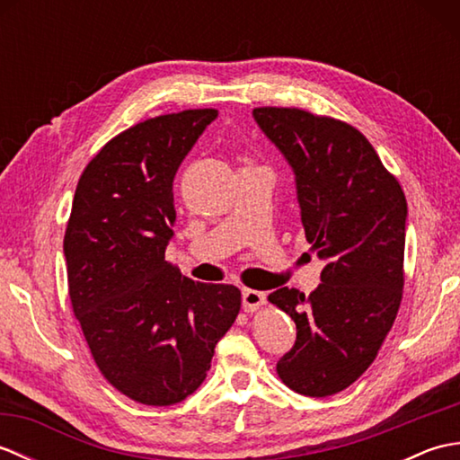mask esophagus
Listing matches in <instances>:
<instances>
[{"label":"esophagus","instance_id":"34e87169","mask_svg":"<svg viewBox=\"0 0 460 460\" xmlns=\"http://www.w3.org/2000/svg\"><path fill=\"white\" fill-rule=\"evenodd\" d=\"M265 302H267L265 292L252 290V288L243 290V308H245V312H255L265 305Z\"/></svg>","mask_w":460,"mask_h":460}]
</instances>
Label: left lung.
Masks as SVG:
<instances>
[{
	"label": "left lung",
	"mask_w": 460,
	"mask_h": 460,
	"mask_svg": "<svg viewBox=\"0 0 460 460\" xmlns=\"http://www.w3.org/2000/svg\"><path fill=\"white\" fill-rule=\"evenodd\" d=\"M252 116L295 172L306 241L326 262L310 296L288 287L269 295L296 324L277 371L292 392L328 397L364 374L394 326L403 292L405 193L354 126L277 106Z\"/></svg>",
	"instance_id": "obj_1"
}]
</instances>
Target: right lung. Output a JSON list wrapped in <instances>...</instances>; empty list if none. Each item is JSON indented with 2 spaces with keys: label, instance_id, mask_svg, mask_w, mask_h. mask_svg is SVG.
Here are the masks:
<instances>
[{
  "label": "right lung",
  "instance_id": "add662e5",
  "mask_svg": "<svg viewBox=\"0 0 460 460\" xmlns=\"http://www.w3.org/2000/svg\"><path fill=\"white\" fill-rule=\"evenodd\" d=\"M215 109L144 120L104 146L76 185L63 251L68 296L101 374L134 402H183L211 367L241 290L165 261L173 178Z\"/></svg>",
  "mask_w": 460,
  "mask_h": 460
}]
</instances>
